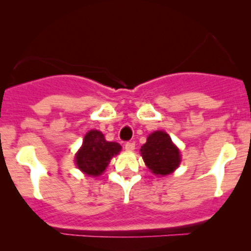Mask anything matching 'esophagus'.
I'll return each mask as SVG.
<instances>
[{"instance_id":"esophagus-1","label":"esophagus","mask_w":251,"mask_h":251,"mask_svg":"<svg viewBox=\"0 0 251 251\" xmlns=\"http://www.w3.org/2000/svg\"><path fill=\"white\" fill-rule=\"evenodd\" d=\"M134 148H136V144H134L133 142H127V143H125V149L127 151H132V150H134Z\"/></svg>"}]
</instances>
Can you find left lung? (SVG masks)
I'll return each mask as SVG.
<instances>
[{"instance_id":"1","label":"left lung","mask_w":251,"mask_h":251,"mask_svg":"<svg viewBox=\"0 0 251 251\" xmlns=\"http://www.w3.org/2000/svg\"><path fill=\"white\" fill-rule=\"evenodd\" d=\"M149 169L156 175H168L180 164V151L166 132L156 131L148 137L140 149Z\"/></svg>"}]
</instances>
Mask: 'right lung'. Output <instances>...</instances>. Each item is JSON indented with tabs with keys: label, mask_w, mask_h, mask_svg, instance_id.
Instances as JSON below:
<instances>
[{
	"label": "right lung",
	"mask_w": 251,
	"mask_h": 251,
	"mask_svg": "<svg viewBox=\"0 0 251 251\" xmlns=\"http://www.w3.org/2000/svg\"><path fill=\"white\" fill-rule=\"evenodd\" d=\"M120 150L118 143L107 142L100 131L92 130L85 134L82 148L76 153V164L85 174L98 176Z\"/></svg>",
	"instance_id": "add662e5"
}]
</instances>
